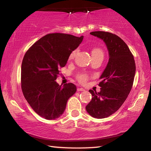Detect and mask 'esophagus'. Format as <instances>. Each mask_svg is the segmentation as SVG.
Returning a JSON list of instances; mask_svg holds the SVG:
<instances>
[{
  "mask_svg": "<svg viewBox=\"0 0 151 151\" xmlns=\"http://www.w3.org/2000/svg\"><path fill=\"white\" fill-rule=\"evenodd\" d=\"M85 91V89H84L83 88H77V91Z\"/></svg>",
  "mask_w": 151,
  "mask_h": 151,
  "instance_id": "obj_1",
  "label": "esophagus"
}]
</instances>
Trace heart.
<instances>
[{
    "mask_svg": "<svg viewBox=\"0 0 151 151\" xmlns=\"http://www.w3.org/2000/svg\"><path fill=\"white\" fill-rule=\"evenodd\" d=\"M76 53V50H73V52L70 53L69 58H73L74 57H75ZM91 53H92V56H96V55L103 56V52L102 51L101 49H100V48H93V49L92 50ZM87 77L88 76L86 75H85V74H81V75H79L78 76V81L81 82V83H85L86 80H87Z\"/></svg>",
    "mask_w": 151,
    "mask_h": 151,
    "instance_id": "heart-1",
    "label": "heart"
}]
</instances>
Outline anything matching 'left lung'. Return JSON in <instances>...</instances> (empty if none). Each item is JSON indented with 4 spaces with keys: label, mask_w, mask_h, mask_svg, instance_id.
Listing matches in <instances>:
<instances>
[{
    "label": "left lung",
    "mask_w": 151,
    "mask_h": 151,
    "mask_svg": "<svg viewBox=\"0 0 151 151\" xmlns=\"http://www.w3.org/2000/svg\"><path fill=\"white\" fill-rule=\"evenodd\" d=\"M90 34L103 40L109 51V62L100 76L101 91L89 90L93 98L86 110L96 119L106 118L118 111L132 88L136 72L133 55L121 38L108 32Z\"/></svg>",
    "instance_id": "1"
}]
</instances>
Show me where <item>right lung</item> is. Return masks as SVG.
I'll use <instances>...</instances> for the list:
<instances>
[{
  "mask_svg": "<svg viewBox=\"0 0 151 151\" xmlns=\"http://www.w3.org/2000/svg\"><path fill=\"white\" fill-rule=\"evenodd\" d=\"M81 37L52 33L37 40L27 51L21 66V88L35 112L47 120L59 118L68 99L76 93L73 83H57L59 69L83 40Z\"/></svg>",
  "mask_w": 151,
  "mask_h": 151,
  "instance_id": "1",
  "label": "right lung"
}]
</instances>
